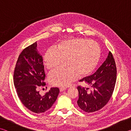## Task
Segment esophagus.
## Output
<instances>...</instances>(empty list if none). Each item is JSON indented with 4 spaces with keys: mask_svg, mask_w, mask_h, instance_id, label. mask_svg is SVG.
<instances>
[{
    "mask_svg": "<svg viewBox=\"0 0 131 131\" xmlns=\"http://www.w3.org/2000/svg\"><path fill=\"white\" fill-rule=\"evenodd\" d=\"M65 90H66V88L65 87H62V88H60V89H59L61 92H62V91H65Z\"/></svg>",
    "mask_w": 131,
    "mask_h": 131,
    "instance_id": "34e87169",
    "label": "esophagus"
}]
</instances>
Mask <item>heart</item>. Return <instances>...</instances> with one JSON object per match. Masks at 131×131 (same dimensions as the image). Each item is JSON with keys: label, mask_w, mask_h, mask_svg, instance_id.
Segmentation results:
<instances>
[{"label": "heart", "mask_w": 131, "mask_h": 131, "mask_svg": "<svg viewBox=\"0 0 131 131\" xmlns=\"http://www.w3.org/2000/svg\"><path fill=\"white\" fill-rule=\"evenodd\" d=\"M100 57V47L95 42L81 38L71 39L62 42L58 48H49L44 54V64L48 69H52L66 61L67 66L53 70L48 74L52 85L66 87L79 75L81 77L89 76L96 68Z\"/></svg>", "instance_id": "heart-1"}]
</instances>
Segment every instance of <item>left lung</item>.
Masks as SVG:
<instances>
[{"label":"left lung","instance_id":"obj_1","mask_svg":"<svg viewBox=\"0 0 131 131\" xmlns=\"http://www.w3.org/2000/svg\"><path fill=\"white\" fill-rule=\"evenodd\" d=\"M116 79V62L110 51L94 74L80 80L83 82L85 87H77L79 107L87 113H93L103 108L112 97Z\"/></svg>","mask_w":131,"mask_h":131}]
</instances>
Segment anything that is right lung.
Segmentation results:
<instances>
[{
    "label": "right lung",
    "instance_id": "add662e5",
    "mask_svg": "<svg viewBox=\"0 0 131 131\" xmlns=\"http://www.w3.org/2000/svg\"><path fill=\"white\" fill-rule=\"evenodd\" d=\"M45 77L43 58L35 42L19 54L14 69V84L21 102L37 114L51 107L59 92L58 88H51L44 95L39 94V87L46 85Z\"/></svg>",
    "mask_w": 131,
    "mask_h": 131
}]
</instances>
